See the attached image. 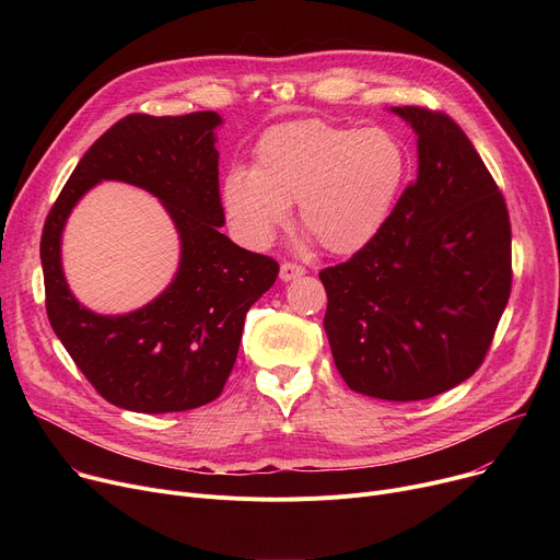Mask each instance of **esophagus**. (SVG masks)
Masks as SVG:
<instances>
[{"mask_svg": "<svg viewBox=\"0 0 560 560\" xmlns=\"http://www.w3.org/2000/svg\"><path fill=\"white\" fill-rule=\"evenodd\" d=\"M306 275V270L302 268V265H298V262H283L281 265V272H279V277H281V281H295V279H300V277H304Z\"/></svg>", "mask_w": 560, "mask_h": 560, "instance_id": "obj_1", "label": "esophagus"}]
</instances>
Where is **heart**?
<instances>
[{
    "mask_svg": "<svg viewBox=\"0 0 560 560\" xmlns=\"http://www.w3.org/2000/svg\"><path fill=\"white\" fill-rule=\"evenodd\" d=\"M408 172L404 142L388 129L300 120L265 131L254 165L222 182L224 211L241 238L268 245L300 206V224L331 254H354L386 226Z\"/></svg>",
    "mask_w": 560,
    "mask_h": 560,
    "instance_id": "heart-1",
    "label": "heart"
}]
</instances>
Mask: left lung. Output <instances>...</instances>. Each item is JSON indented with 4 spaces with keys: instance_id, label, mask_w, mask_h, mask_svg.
Returning <instances> with one entry per match:
<instances>
[{
    "instance_id": "1",
    "label": "left lung",
    "mask_w": 560,
    "mask_h": 560,
    "mask_svg": "<svg viewBox=\"0 0 560 560\" xmlns=\"http://www.w3.org/2000/svg\"><path fill=\"white\" fill-rule=\"evenodd\" d=\"M418 176L376 238L319 272L345 384L386 401L445 393L481 365L511 295V222L475 144L445 113L393 106Z\"/></svg>"
}]
</instances>
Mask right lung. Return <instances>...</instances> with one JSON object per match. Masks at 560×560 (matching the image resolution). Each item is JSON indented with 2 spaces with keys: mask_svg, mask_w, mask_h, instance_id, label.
Returning a JSON list of instances; mask_svg holds the SVG:
<instances>
[{
  "mask_svg": "<svg viewBox=\"0 0 560 560\" xmlns=\"http://www.w3.org/2000/svg\"><path fill=\"white\" fill-rule=\"evenodd\" d=\"M220 125L215 110L127 115L83 154L43 229L40 260L54 334L106 401L136 413H174L213 401L238 357L247 311L279 275L277 260L238 247L220 231ZM102 180L152 191L183 243L180 268L168 288L122 316L85 310L71 295L60 262L71 209Z\"/></svg>",
  "mask_w": 560,
  "mask_h": 560,
  "instance_id": "right-lung-1",
  "label": "right lung"
}]
</instances>
